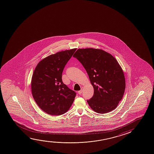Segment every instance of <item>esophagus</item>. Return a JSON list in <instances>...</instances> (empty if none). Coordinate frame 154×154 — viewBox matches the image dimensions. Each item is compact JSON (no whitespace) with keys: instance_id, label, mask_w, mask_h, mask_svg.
<instances>
[{"instance_id":"esophagus-1","label":"esophagus","mask_w":154,"mask_h":154,"mask_svg":"<svg viewBox=\"0 0 154 154\" xmlns=\"http://www.w3.org/2000/svg\"><path fill=\"white\" fill-rule=\"evenodd\" d=\"M83 88H82V89H81V90H80V91H78V93L79 94H81L82 93V92H83Z\"/></svg>"}]
</instances>
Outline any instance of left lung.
<instances>
[{
	"mask_svg": "<svg viewBox=\"0 0 154 154\" xmlns=\"http://www.w3.org/2000/svg\"><path fill=\"white\" fill-rule=\"evenodd\" d=\"M85 69L94 88V95L87 102L94 111L105 114L112 111L123 98L125 79L119 62L104 51L79 48L73 55Z\"/></svg>",
	"mask_w": 154,
	"mask_h": 154,
	"instance_id": "obj_1",
	"label": "left lung"
}]
</instances>
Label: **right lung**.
<instances>
[{
  "mask_svg": "<svg viewBox=\"0 0 154 154\" xmlns=\"http://www.w3.org/2000/svg\"><path fill=\"white\" fill-rule=\"evenodd\" d=\"M76 48L57 52L40 61L33 72L31 92L40 109L51 115H61L70 108L75 91L63 83L62 74Z\"/></svg>",
  "mask_w": 154,
  "mask_h": 154,
  "instance_id": "add662e5",
  "label": "right lung"
}]
</instances>
